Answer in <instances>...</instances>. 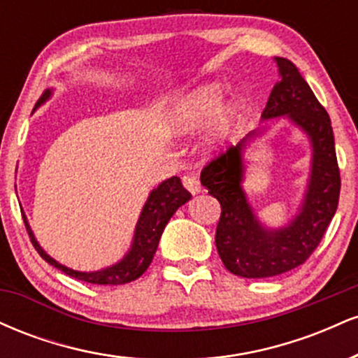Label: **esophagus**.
Segmentation results:
<instances>
[{
  "label": "esophagus",
  "instance_id": "1",
  "mask_svg": "<svg viewBox=\"0 0 358 358\" xmlns=\"http://www.w3.org/2000/svg\"><path fill=\"white\" fill-rule=\"evenodd\" d=\"M183 185H185V188L192 193V195H196V193L202 190V185H200L199 178H195V176H185Z\"/></svg>",
  "mask_w": 358,
  "mask_h": 358
}]
</instances>
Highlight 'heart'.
Returning a JSON list of instances; mask_svg holds the SVG:
<instances>
[{
	"instance_id": "b5f03b06",
	"label": "heart",
	"mask_w": 358,
	"mask_h": 358,
	"mask_svg": "<svg viewBox=\"0 0 358 358\" xmlns=\"http://www.w3.org/2000/svg\"><path fill=\"white\" fill-rule=\"evenodd\" d=\"M225 92L219 84H207L187 94L173 106L170 113V127L175 134H193L202 131L222 113L213 129L208 146L217 148L231 134L234 122L241 114V106L231 102L224 111Z\"/></svg>"
}]
</instances>
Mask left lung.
Returning <instances> with one entry per match:
<instances>
[{
	"instance_id": "left-lung-1",
	"label": "left lung",
	"mask_w": 358,
	"mask_h": 358,
	"mask_svg": "<svg viewBox=\"0 0 358 358\" xmlns=\"http://www.w3.org/2000/svg\"><path fill=\"white\" fill-rule=\"evenodd\" d=\"M274 62L279 80L261 121L285 117L306 134L311 145L310 176L296 215L278 229L266 227L244 190L245 150L264 136L271 124L250 131L200 175V182L222 207L215 232L219 256L225 268L241 278L278 276L303 264L318 248L338 207L340 170L330 116L293 62L281 57H274Z\"/></svg>"
}]
</instances>
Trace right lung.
I'll return each mask as SVG.
<instances>
[{
	"mask_svg": "<svg viewBox=\"0 0 358 358\" xmlns=\"http://www.w3.org/2000/svg\"><path fill=\"white\" fill-rule=\"evenodd\" d=\"M52 90H47L43 94L42 99L36 102V108L43 104L45 101L50 99ZM192 195L183 188L182 180L178 176H171L153 188L148 195V200L143 205L139 219L136 222V229H134L133 242L127 252L119 259L116 264L108 266V268L99 271H76L67 266L60 264L52 256L42 249L38 241L35 239V234L31 231L30 224H28L27 215L22 212L23 222L27 225V231L30 234V239L36 252L42 256L48 264L53 268L60 269L62 273L69 274L71 278L79 279L84 282H92V285H126V282L134 281L141 276L148 269V266L153 261V256L158 249V242L162 239V234L165 231L168 220L173 217V213L178 210L182 205H185Z\"/></svg>",
	"mask_w": 358,
	"mask_h": 358,
	"instance_id": "1",
	"label": "right lung"
}]
</instances>
